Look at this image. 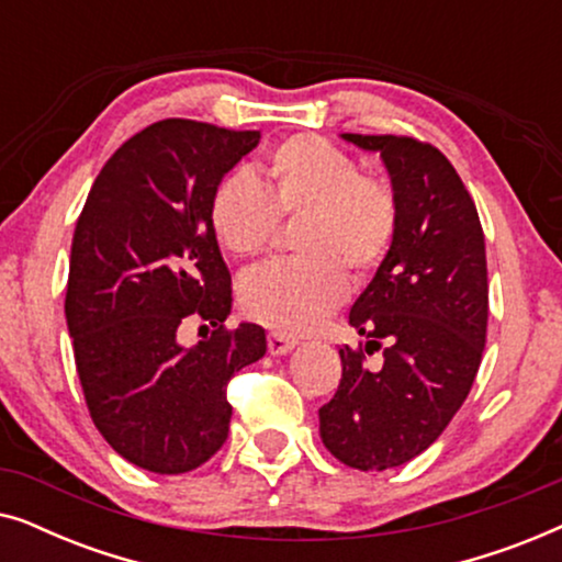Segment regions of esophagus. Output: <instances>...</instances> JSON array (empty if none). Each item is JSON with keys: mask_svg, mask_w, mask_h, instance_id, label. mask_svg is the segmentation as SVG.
<instances>
[{"mask_svg": "<svg viewBox=\"0 0 562 562\" xmlns=\"http://www.w3.org/2000/svg\"><path fill=\"white\" fill-rule=\"evenodd\" d=\"M294 345H296L294 337H286L281 333H268V352H271V356H286L289 350H294Z\"/></svg>", "mask_w": 562, "mask_h": 562, "instance_id": "1", "label": "esophagus"}]
</instances>
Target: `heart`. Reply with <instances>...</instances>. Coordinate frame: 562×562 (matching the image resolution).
<instances>
[{"label": "heart", "instance_id": "b5f03b06", "mask_svg": "<svg viewBox=\"0 0 562 562\" xmlns=\"http://www.w3.org/2000/svg\"><path fill=\"white\" fill-rule=\"evenodd\" d=\"M302 217V256L260 266L240 279V306L279 333H310L348 294V276L368 279L398 233V199L381 176L360 171L348 150L319 135H291L266 156L263 183L233 171L214 183L206 220L235 258L268 250L281 220Z\"/></svg>", "mask_w": 562, "mask_h": 562}]
</instances>
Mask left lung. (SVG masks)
I'll list each match as a JSON object with an SVG mask.
<instances>
[{
    "label": "left lung",
    "mask_w": 562,
    "mask_h": 562,
    "mask_svg": "<svg viewBox=\"0 0 562 562\" xmlns=\"http://www.w3.org/2000/svg\"><path fill=\"white\" fill-rule=\"evenodd\" d=\"M345 140L379 150L398 199L389 258L350 310L366 337L340 348L342 379L319 409L340 463L386 471L425 452L463 406L488 325L486 240L465 183L435 145L406 135ZM381 349L382 366L367 356Z\"/></svg>",
    "instance_id": "obj_1"
}]
</instances>
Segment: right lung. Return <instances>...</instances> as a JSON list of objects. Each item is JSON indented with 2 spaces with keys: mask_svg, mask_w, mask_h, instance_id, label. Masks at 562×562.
<instances>
[{
  "mask_svg": "<svg viewBox=\"0 0 562 562\" xmlns=\"http://www.w3.org/2000/svg\"><path fill=\"white\" fill-rule=\"evenodd\" d=\"M258 130L160 120L122 143L79 214L66 322L91 422L122 458L176 475L227 440V383L266 352L263 327L225 325L233 279L206 206ZM189 318L213 333L178 342Z\"/></svg>",
  "mask_w": 562,
  "mask_h": 562,
  "instance_id": "1",
  "label": "right lung"
}]
</instances>
